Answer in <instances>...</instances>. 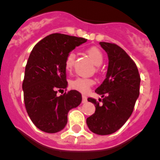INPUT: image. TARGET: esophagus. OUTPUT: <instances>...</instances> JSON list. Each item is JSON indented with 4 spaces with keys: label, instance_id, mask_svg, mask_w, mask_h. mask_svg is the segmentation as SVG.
<instances>
[{
    "label": "esophagus",
    "instance_id": "esophagus-1",
    "mask_svg": "<svg viewBox=\"0 0 160 160\" xmlns=\"http://www.w3.org/2000/svg\"><path fill=\"white\" fill-rule=\"evenodd\" d=\"M87 102V97L86 95H82V103H86Z\"/></svg>",
    "mask_w": 160,
    "mask_h": 160
}]
</instances>
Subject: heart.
I'll use <instances>...</instances> for the list:
<instances>
[{
  "label": "heart",
  "instance_id": "b5f03b06",
  "mask_svg": "<svg viewBox=\"0 0 160 160\" xmlns=\"http://www.w3.org/2000/svg\"><path fill=\"white\" fill-rule=\"evenodd\" d=\"M87 55L93 62L94 65L99 66L103 62V55L101 51L95 47L89 48L86 51ZM75 55L74 52H70L67 55L65 61V68L68 72H71L74 67L75 64ZM95 84V81L90 78H84V77H78L70 82V87L73 89L86 93L89 91L90 88Z\"/></svg>",
  "mask_w": 160,
  "mask_h": 160
}]
</instances>
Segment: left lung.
Masks as SVG:
<instances>
[{"label":"left lung","instance_id":"obj_1","mask_svg":"<svg viewBox=\"0 0 160 160\" xmlns=\"http://www.w3.org/2000/svg\"><path fill=\"white\" fill-rule=\"evenodd\" d=\"M108 58L105 79L95 92L102 95L95 105V112L87 118L86 123L92 132L109 135L118 130L129 119L139 95L140 76L132 59L116 44L100 42Z\"/></svg>","mask_w":160,"mask_h":160}]
</instances>
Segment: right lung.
Segmentation results:
<instances>
[{"label": "right lung", "mask_w": 160, "mask_h": 160, "mask_svg": "<svg viewBox=\"0 0 160 160\" xmlns=\"http://www.w3.org/2000/svg\"><path fill=\"white\" fill-rule=\"evenodd\" d=\"M87 39L64 34H50L35 44L28 60L22 84L26 110L34 126L48 133L65 127L69 110L82 102V95L68 86L65 61L67 55Z\"/></svg>", "instance_id": "right-lung-1"}]
</instances>
